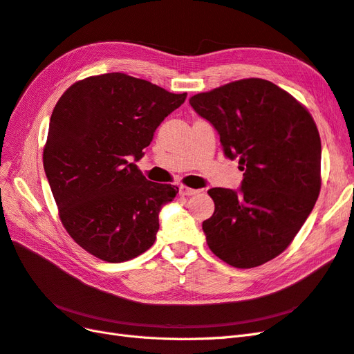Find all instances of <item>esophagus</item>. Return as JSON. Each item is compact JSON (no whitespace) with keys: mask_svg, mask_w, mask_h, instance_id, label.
<instances>
[{"mask_svg":"<svg viewBox=\"0 0 354 354\" xmlns=\"http://www.w3.org/2000/svg\"><path fill=\"white\" fill-rule=\"evenodd\" d=\"M178 194H180L181 196H192V195H196V194H199V190H198V189L187 187V186H185V185H180V187H178Z\"/></svg>","mask_w":354,"mask_h":354,"instance_id":"obj_1","label":"esophagus"}]
</instances>
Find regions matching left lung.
<instances>
[{"label":"left lung","instance_id":"8db88e82","mask_svg":"<svg viewBox=\"0 0 354 354\" xmlns=\"http://www.w3.org/2000/svg\"><path fill=\"white\" fill-rule=\"evenodd\" d=\"M189 103L220 134L224 155L245 171L239 194L212 187V216L202 223L209 250L238 269L282 254L320 194V136L306 106L261 78L192 95Z\"/></svg>","mask_w":354,"mask_h":354}]
</instances>
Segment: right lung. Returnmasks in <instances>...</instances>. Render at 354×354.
Instances as JSON below:
<instances>
[{
    "label": "right lung",
    "instance_id": "1",
    "mask_svg": "<svg viewBox=\"0 0 354 354\" xmlns=\"http://www.w3.org/2000/svg\"><path fill=\"white\" fill-rule=\"evenodd\" d=\"M186 95L121 72L77 81L62 94L42 162L63 227L82 250L122 263L153 245L159 209L178 187L149 181L130 158L143 156Z\"/></svg>",
    "mask_w": 354,
    "mask_h": 354
}]
</instances>
